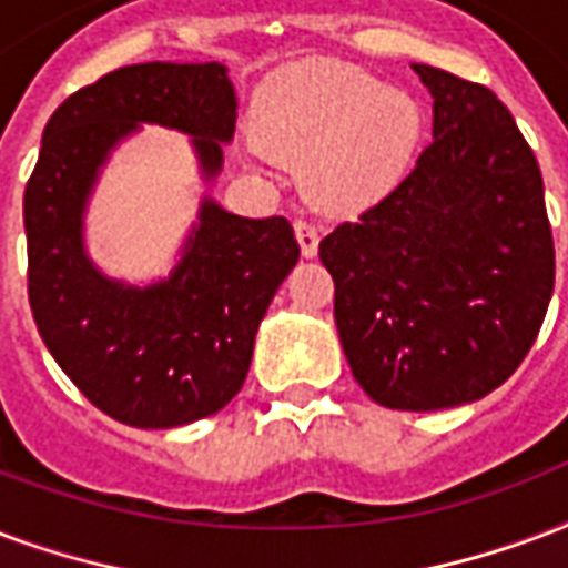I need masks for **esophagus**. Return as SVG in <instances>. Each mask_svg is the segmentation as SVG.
<instances>
[{
    "instance_id": "obj_1",
    "label": "esophagus",
    "mask_w": 568,
    "mask_h": 568,
    "mask_svg": "<svg viewBox=\"0 0 568 568\" xmlns=\"http://www.w3.org/2000/svg\"><path fill=\"white\" fill-rule=\"evenodd\" d=\"M294 235H297V244H301V253L306 258H313L318 253V226L313 220H294Z\"/></svg>"
}]
</instances>
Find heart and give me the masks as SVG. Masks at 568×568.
<instances>
[{"mask_svg": "<svg viewBox=\"0 0 568 568\" xmlns=\"http://www.w3.org/2000/svg\"><path fill=\"white\" fill-rule=\"evenodd\" d=\"M258 140L274 158L306 166L315 202L345 211L396 184L419 140V110L369 73L310 68L267 89Z\"/></svg>", "mask_w": 568, "mask_h": 568, "instance_id": "heart-1", "label": "heart"}]
</instances>
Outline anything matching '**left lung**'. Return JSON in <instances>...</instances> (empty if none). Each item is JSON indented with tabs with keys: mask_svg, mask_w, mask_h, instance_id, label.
<instances>
[{
	"mask_svg": "<svg viewBox=\"0 0 568 568\" xmlns=\"http://www.w3.org/2000/svg\"><path fill=\"white\" fill-rule=\"evenodd\" d=\"M414 71L435 98V140L318 255L357 384L384 408L440 410L521 366L551 301L554 237L539 163L495 92Z\"/></svg>",
	"mask_w": 568,
	"mask_h": 568,
	"instance_id": "1",
	"label": "left lung"
}]
</instances>
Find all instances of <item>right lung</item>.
<instances>
[{
    "label": "right lung",
    "instance_id": "obj_1",
    "mask_svg": "<svg viewBox=\"0 0 568 568\" xmlns=\"http://www.w3.org/2000/svg\"><path fill=\"white\" fill-rule=\"evenodd\" d=\"M235 110L220 62H145L73 92L43 128L23 196L29 306L64 375L124 426H187L235 399L255 331L301 246L285 216L246 220L205 199L166 283L130 288L82 253V207L112 145L142 121L196 136L202 172L214 179Z\"/></svg>",
    "mask_w": 568,
    "mask_h": 568
}]
</instances>
